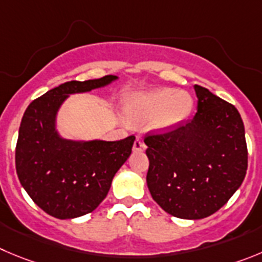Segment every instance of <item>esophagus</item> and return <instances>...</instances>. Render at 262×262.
<instances>
[{
	"mask_svg": "<svg viewBox=\"0 0 262 262\" xmlns=\"http://www.w3.org/2000/svg\"><path fill=\"white\" fill-rule=\"evenodd\" d=\"M146 145L143 143V141L139 137H137L136 141H134V145H133V151H145Z\"/></svg>",
	"mask_w": 262,
	"mask_h": 262,
	"instance_id": "34e87169",
	"label": "esophagus"
}]
</instances>
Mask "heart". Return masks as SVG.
I'll return each instance as SVG.
<instances>
[{
	"instance_id": "heart-1",
	"label": "heart",
	"mask_w": 262,
	"mask_h": 262,
	"mask_svg": "<svg viewBox=\"0 0 262 262\" xmlns=\"http://www.w3.org/2000/svg\"><path fill=\"white\" fill-rule=\"evenodd\" d=\"M192 108V98L174 89H158L137 93L125 104L126 116L134 120L154 117L156 129H167L186 119Z\"/></svg>"
}]
</instances>
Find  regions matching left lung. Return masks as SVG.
Wrapping results in <instances>:
<instances>
[{
  "label": "left lung",
  "instance_id": "8db88e82",
  "mask_svg": "<svg viewBox=\"0 0 262 262\" xmlns=\"http://www.w3.org/2000/svg\"><path fill=\"white\" fill-rule=\"evenodd\" d=\"M198 112L167 133L145 137L152 199L178 219L200 220L224 207L248 165L244 124L233 104L195 85Z\"/></svg>",
  "mask_w": 262,
  "mask_h": 262
}]
</instances>
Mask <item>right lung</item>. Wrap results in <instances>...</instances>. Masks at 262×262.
<instances>
[{"label": "right lung", "instance_id": "1", "mask_svg": "<svg viewBox=\"0 0 262 262\" xmlns=\"http://www.w3.org/2000/svg\"><path fill=\"white\" fill-rule=\"evenodd\" d=\"M115 80L117 76L108 75L64 82L35 99L24 112L15 150L16 173L31 199L55 219H76L94 211L130 156L134 136L112 142L71 141L55 128L58 111L70 94L103 88Z\"/></svg>", "mask_w": 262, "mask_h": 262}]
</instances>
